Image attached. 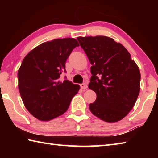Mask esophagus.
<instances>
[{"label": "esophagus", "mask_w": 158, "mask_h": 158, "mask_svg": "<svg viewBox=\"0 0 158 158\" xmlns=\"http://www.w3.org/2000/svg\"><path fill=\"white\" fill-rule=\"evenodd\" d=\"M80 87H81V89H86L88 88V85L86 84H80Z\"/></svg>", "instance_id": "esophagus-1"}]
</instances>
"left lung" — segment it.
I'll use <instances>...</instances> for the list:
<instances>
[{"instance_id":"8db88e82","label":"left lung","mask_w":158,"mask_h":158,"mask_svg":"<svg viewBox=\"0 0 158 158\" xmlns=\"http://www.w3.org/2000/svg\"><path fill=\"white\" fill-rule=\"evenodd\" d=\"M92 66L89 88L97 98L89 105L104 121H121L133 108L140 91V71L121 44L105 36L78 37Z\"/></svg>"}]
</instances>
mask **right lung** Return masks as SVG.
<instances>
[{
    "label": "right lung",
    "instance_id": "obj_1",
    "mask_svg": "<svg viewBox=\"0 0 158 158\" xmlns=\"http://www.w3.org/2000/svg\"><path fill=\"white\" fill-rule=\"evenodd\" d=\"M78 46L74 38L56 39L40 44L23 58L18 71L19 90L26 108L38 120L48 121L63 114L78 93V84L59 81L67 59Z\"/></svg>",
    "mask_w": 158,
    "mask_h": 158
}]
</instances>
